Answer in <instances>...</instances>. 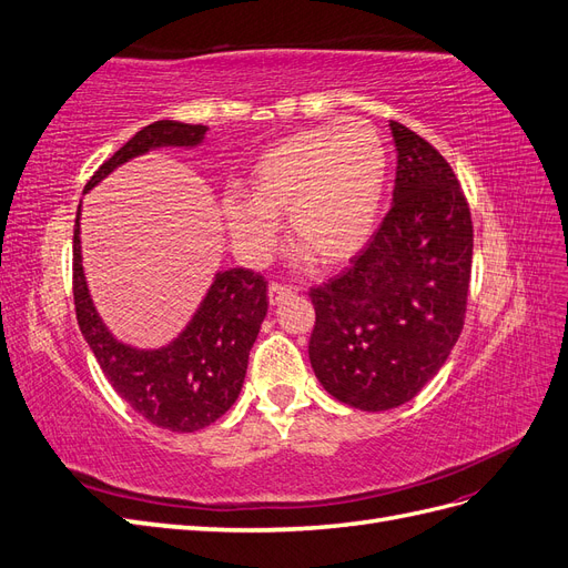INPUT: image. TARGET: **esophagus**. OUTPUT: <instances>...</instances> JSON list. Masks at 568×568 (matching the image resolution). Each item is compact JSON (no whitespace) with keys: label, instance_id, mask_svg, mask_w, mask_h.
Here are the masks:
<instances>
[{"label":"esophagus","instance_id":"1","mask_svg":"<svg viewBox=\"0 0 568 568\" xmlns=\"http://www.w3.org/2000/svg\"><path fill=\"white\" fill-rule=\"evenodd\" d=\"M294 291H296L294 286L272 282V284H270V291H267V296H270V303H272V305H277L280 301H284L286 296H291V294H294Z\"/></svg>","mask_w":568,"mask_h":568}]
</instances>
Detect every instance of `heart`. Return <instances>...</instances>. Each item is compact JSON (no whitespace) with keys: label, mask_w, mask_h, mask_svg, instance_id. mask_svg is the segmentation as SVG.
I'll return each instance as SVG.
<instances>
[{"label":"heart","mask_w":568,"mask_h":568,"mask_svg":"<svg viewBox=\"0 0 568 568\" xmlns=\"http://www.w3.org/2000/svg\"><path fill=\"white\" fill-rule=\"evenodd\" d=\"M388 153L365 120L313 128L270 146L251 168L246 199H225L239 251L265 255L274 220L288 217V244L324 270L348 265L379 225Z\"/></svg>","instance_id":"1"}]
</instances>
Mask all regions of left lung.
Returning <instances> with one entry per match:
<instances>
[{
    "mask_svg": "<svg viewBox=\"0 0 568 568\" xmlns=\"http://www.w3.org/2000/svg\"><path fill=\"white\" fill-rule=\"evenodd\" d=\"M393 203L367 248L311 288L307 343L320 384L355 409H393L432 382L457 343L471 280L474 225L450 163L390 120Z\"/></svg>",
    "mask_w": 568,
    "mask_h": 568,
    "instance_id": "1",
    "label": "left lung"
}]
</instances>
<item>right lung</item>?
<instances>
[{
  "mask_svg": "<svg viewBox=\"0 0 568 568\" xmlns=\"http://www.w3.org/2000/svg\"><path fill=\"white\" fill-rule=\"evenodd\" d=\"M205 125L156 120L136 132L84 184L92 189L113 168L156 146H196ZM80 211L73 230V301L84 341L113 390L134 412L168 432L189 434L220 419L242 390L248 353L267 315V282L261 272H220L192 324L163 351H136L115 341L99 320L80 265Z\"/></svg>",
  "mask_w": 568,
  "mask_h": 568,
  "instance_id": "right-lung-1",
  "label": "right lung"
}]
</instances>
